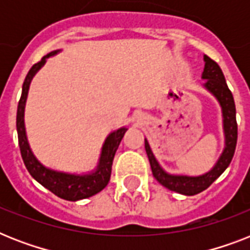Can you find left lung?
I'll use <instances>...</instances> for the list:
<instances>
[{
	"label": "left lung",
	"instance_id": "obj_1",
	"mask_svg": "<svg viewBox=\"0 0 250 250\" xmlns=\"http://www.w3.org/2000/svg\"><path fill=\"white\" fill-rule=\"evenodd\" d=\"M205 68L202 72V78L206 79L205 86L211 93L218 98L223 110V125H225L226 133V148L222 153L221 158L218 160L217 165L213 167V170L206 172L202 176H174V175L166 174L158 162L153 156L148 141L145 140V150L148 154L149 164L152 167L153 176L157 179V182L166 187L167 189L174 190L178 193L187 194V196H193L202 190H205L217 180L223 171L229 167L232 161L233 153L236 149L237 141V123H236V107L231 90L229 89L226 83L225 75L222 72L219 64L213 61L210 57L205 56Z\"/></svg>",
	"mask_w": 250,
	"mask_h": 250
}]
</instances>
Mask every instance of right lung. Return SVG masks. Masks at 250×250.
Returning <instances> with one entry per match:
<instances>
[{
    "label": "right lung",
    "mask_w": 250,
    "mask_h": 250,
    "mask_svg": "<svg viewBox=\"0 0 250 250\" xmlns=\"http://www.w3.org/2000/svg\"><path fill=\"white\" fill-rule=\"evenodd\" d=\"M57 52H52L41 58L37 63H35L25 76L24 83H23V89H21V96L18 104L17 111V129H18V140H19V148H21V154L23 158L27 170L31 174L33 179H36L41 186L45 187L52 193H54L58 197L67 200V201H78L83 198L90 197L93 194L98 193L107 186L111 175V165H113L114 156L117 152L118 146L121 144L122 139L125 136V132L127 128H121L109 135L106 139L104 148H102L101 158H100V165L97 167V171L90 175H68L62 174V172H56L44 167L39 161L35 158V156L29 149L28 141L25 137L24 129V105L27 100V93H28L29 83L32 80L33 75L36 74L37 70L45 63L46 58H49Z\"/></svg>",
    "instance_id": "1"
}]
</instances>
